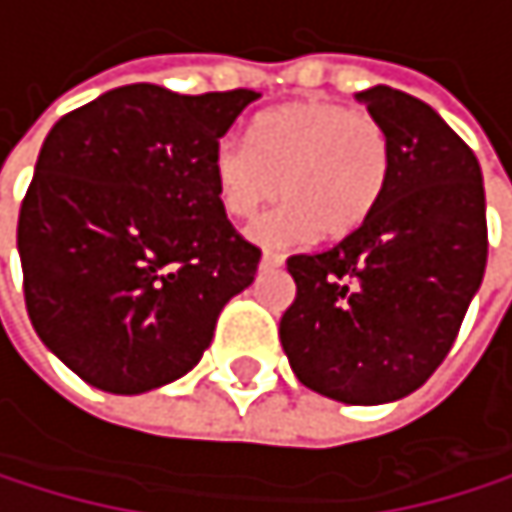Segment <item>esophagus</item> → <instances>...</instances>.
I'll return each instance as SVG.
<instances>
[{
	"label": "esophagus",
	"mask_w": 512,
	"mask_h": 512,
	"mask_svg": "<svg viewBox=\"0 0 512 512\" xmlns=\"http://www.w3.org/2000/svg\"><path fill=\"white\" fill-rule=\"evenodd\" d=\"M282 264H285V258H282V254H276V251H264L261 254V270H276Z\"/></svg>",
	"instance_id": "obj_1"
}]
</instances>
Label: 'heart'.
Wrapping results in <instances>:
<instances>
[{"label":"heart","mask_w":512,"mask_h":512,"mask_svg":"<svg viewBox=\"0 0 512 512\" xmlns=\"http://www.w3.org/2000/svg\"><path fill=\"white\" fill-rule=\"evenodd\" d=\"M390 174V144L368 113L334 101L270 110L245 137H224L211 153L214 196L230 218H254L270 202L288 205L251 227L261 245L310 236L350 239L375 214Z\"/></svg>","instance_id":"heart-1"}]
</instances>
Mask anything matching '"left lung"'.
I'll return each instance as SVG.
<instances>
[{
    "label": "left lung",
    "instance_id": "1",
    "mask_svg": "<svg viewBox=\"0 0 512 512\" xmlns=\"http://www.w3.org/2000/svg\"><path fill=\"white\" fill-rule=\"evenodd\" d=\"M356 97L387 134V190L359 233L288 258L298 294L279 341L304 387L384 405L415 393L458 338L485 276V190L433 107L387 85Z\"/></svg>",
    "mask_w": 512,
    "mask_h": 512
}]
</instances>
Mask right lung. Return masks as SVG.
Listing matches in <instances>:
<instances>
[{
  "label": "right lung",
  "mask_w": 512,
  "mask_h": 512,
  "mask_svg": "<svg viewBox=\"0 0 512 512\" xmlns=\"http://www.w3.org/2000/svg\"><path fill=\"white\" fill-rule=\"evenodd\" d=\"M258 97L137 82L48 131L17 218L24 301L85 384L134 396L184 378L254 282L261 251L218 205L211 153Z\"/></svg>",
  "instance_id": "1"
}]
</instances>
